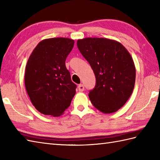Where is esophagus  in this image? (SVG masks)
Listing matches in <instances>:
<instances>
[{
    "label": "esophagus",
    "instance_id": "obj_1",
    "mask_svg": "<svg viewBox=\"0 0 160 160\" xmlns=\"http://www.w3.org/2000/svg\"><path fill=\"white\" fill-rule=\"evenodd\" d=\"M78 91H81V92L84 90V87L83 84H79V85H78Z\"/></svg>",
    "mask_w": 160,
    "mask_h": 160
}]
</instances>
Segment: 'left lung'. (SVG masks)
Segmentation results:
<instances>
[{"label":"left lung","mask_w":160,"mask_h":160,"mask_svg":"<svg viewBox=\"0 0 160 160\" xmlns=\"http://www.w3.org/2000/svg\"><path fill=\"white\" fill-rule=\"evenodd\" d=\"M77 46L96 76L89 99L104 113L116 112L127 102L135 82V67L130 53L119 42L103 38L78 40Z\"/></svg>","instance_id":"1"}]
</instances>
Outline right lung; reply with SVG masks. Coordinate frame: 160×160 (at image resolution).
<instances>
[{
  "label": "right lung",
  "mask_w": 160,
  "mask_h": 160,
  "mask_svg": "<svg viewBox=\"0 0 160 160\" xmlns=\"http://www.w3.org/2000/svg\"><path fill=\"white\" fill-rule=\"evenodd\" d=\"M73 45L74 40L67 38L43 40L29 58L25 88L32 104L44 115L60 116L76 94L77 86L65 65Z\"/></svg>",
  "instance_id": "obj_1"
}]
</instances>
